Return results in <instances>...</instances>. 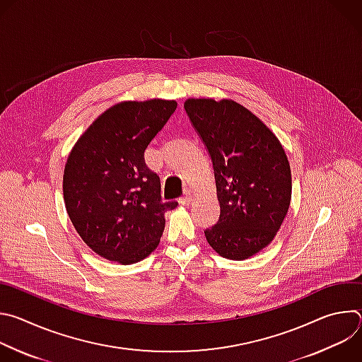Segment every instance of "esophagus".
<instances>
[{"instance_id": "obj_1", "label": "esophagus", "mask_w": 362, "mask_h": 362, "mask_svg": "<svg viewBox=\"0 0 362 362\" xmlns=\"http://www.w3.org/2000/svg\"><path fill=\"white\" fill-rule=\"evenodd\" d=\"M190 200H192V194H190L189 192H186V193L179 199V202H180L182 204H189Z\"/></svg>"}]
</instances>
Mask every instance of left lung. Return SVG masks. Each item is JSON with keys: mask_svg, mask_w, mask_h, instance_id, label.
<instances>
[{"mask_svg": "<svg viewBox=\"0 0 362 362\" xmlns=\"http://www.w3.org/2000/svg\"><path fill=\"white\" fill-rule=\"evenodd\" d=\"M186 115L212 160L219 221L209 245L242 261L271 243L291 203V168L276 136L233 100L189 98Z\"/></svg>", "mask_w": 362, "mask_h": 362, "instance_id": "8db88e82", "label": "left lung"}]
</instances>
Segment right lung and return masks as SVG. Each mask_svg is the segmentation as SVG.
Masks as SVG:
<instances>
[{
	"mask_svg": "<svg viewBox=\"0 0 362 362\" xmlns=\"http://www.w3.org/2000/svg\"><path fill=\"white\" fill-rule=\"evenodd\" d=\"M177 103L126 101L103 113L78 139L66 163L67 214L97 255L122 265L139 262L158 247L165 214L160 177L144 162V150Z\"/></svg>",
	"mask_w": 362,
	"mask_h": 362,
	"instance_id": "add662e5",
	"label": "right lung"
}]
</instances>
